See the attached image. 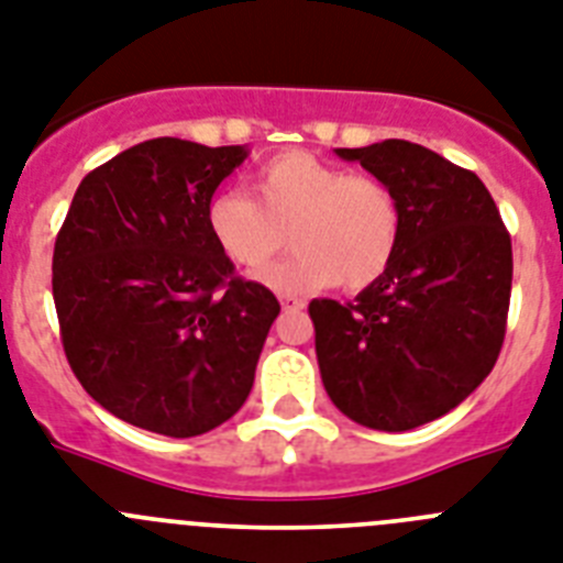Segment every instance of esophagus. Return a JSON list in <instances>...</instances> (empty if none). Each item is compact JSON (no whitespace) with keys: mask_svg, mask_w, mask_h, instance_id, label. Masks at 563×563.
<instances>
[{"mask_svg":"<svg viewBox=\"0 0 563 563\" xmlns=\"http://www.w3.org/2000/svg\"><path fill=\"white\" fill-rule=\"evenodd\" d=\"M282 307H285V310H301V307H305V301L301 299H296V296H282Z\"/></svg>","mask_w":563,"mask_h":563,"instance_id":"esophagus-1","label":"esophagus"}]
</instances>
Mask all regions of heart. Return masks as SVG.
Returning a JSON list of instances; mask_svg holds the SVG:
<instances>
[{"instance_id": "1", "label": "heart", "mask_w": 563, "mask_h": 563, "mask_svg": "<svg viewBox=\"0 0 563 563\" xmlns=\"http://www.w3.org/2000/svg\"><path fill=\"white\" fill-rule=\"evenodd\" d=\"M250 185L253 199L233 187L210 194L205 228L216 247L250 273L276 256L285 230L292 256L262 276L273 290H364L396 258L405 213L387 181L287 151L256 167Z\"/></svg>"}]
</instances>
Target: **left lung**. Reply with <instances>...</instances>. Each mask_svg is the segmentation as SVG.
Listing matches in <instances>:
<instances>
[{
	"label": "left lung",
	"instance_id": "1",
	"mask_svg": "<svg viewBox=\"0 0 563 563\" xmlns=\"http://www.w3.org/2000/svg\"><path fill=\"white\" fill-rule=\"evenodd\" d=\"M396 190V258L353 301H310L330 401L355 424L405 432L441 419L489 376L512 287L510 233L475 173L405 139L335 147Z\"/></svg>",
	"mask_w": 563,
	"mask_h": 563
}]
</instances>
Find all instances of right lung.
I'll return each instance as SVG.
<instances>
[{
	"mask_svg": "<svg viewBox=\"0 0 563 563\" xmlns=\"http://www.w3.org/2000/svg\"><path fill=\"white\" fill-rule=\"evenodd\" d=\"M244 144H133L81 179L53 247L62 344L93 401L142 430L190 439L247 401L278 301L205 228Z\"/></svg>",
	"mask_w": 563,
	"mask_h": 563,
	"instance_id": "1",
	"label": "right lung"
}]
</instances>
